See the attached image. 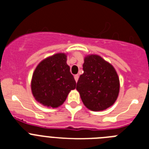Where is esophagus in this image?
I'll use <instances>...</instances> for the list:
<instances>
[{
	"label": "esophagus",
	"instance_id": "obj_1",
	"mask_svg": "<svg viewBox=\"0 0 149 149\" xmlns=\"http://www.w3.org/2000/svg\"><path fill=\"white\" fill-rule=\"evenodd\" d=\"M78 79H79V75L78 74H75V75H74V80H75L76 82H77Z\"/></svg>",
	"mask_w": 149,
	"mask_h": 149
}]
</instances>
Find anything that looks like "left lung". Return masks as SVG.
I'll use <instances>...</instances> for the list:
<instances>
[{
	"label": "left lung",
	"mask_w": 149,
	"mask_h": 149,
	"mask_svg": "<svg viewBox=\"0 0 149 149\" xmlns=\"http://www.w3.org/2000/svg\"><path fill=\"white\" fill-rule=\"evenodd\" d=\"M84 74L77 90L84 105L93 111L106 110L113 104L119 92V80L115 68L98 55L84 59Z\"/></svg>",
	"instance_id": "8db88e82"
}]
</instances>
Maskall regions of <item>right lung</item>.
Here are the masks:
<instances>
[{
	"instance_id": "right-lung-1",
	"label": "right lung",
	"mask_w": 149,
	"mask_h": 149,
	"mask_svg": "<svg viewBox=\"0 0 149 149\" xmlns=\"http://www.w3.org/2000/svg\"><path fill=\"white\" fill-rule=\"evenodd\" d=\"M65 54H56L41 62L32 77L34 98L44 106L58 107L65 101L76 82L66 63Z\"/></svg>"
}]
</instances>
